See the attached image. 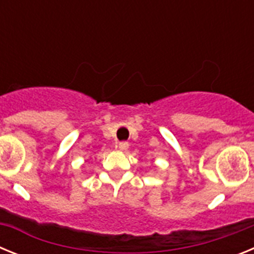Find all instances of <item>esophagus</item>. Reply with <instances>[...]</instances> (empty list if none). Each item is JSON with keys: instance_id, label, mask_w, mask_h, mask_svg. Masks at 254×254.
<instances>
[{"instance_id": "obj_1", "label": "esophagus", "mask_w": 254, "mask_h": 254, "mask_svg": "<svg viewBox=\"0 0 254 254\" xmlns=\"http://www.w3.org/2000/svg\"><path fill=\"white\" fill-rule=\"evenodd\" d=\"M128 142L127 141H121V142H118V145H117V147L120 150H122V151H125V150L128 149Z\"/></svg>"}]
</instances>
